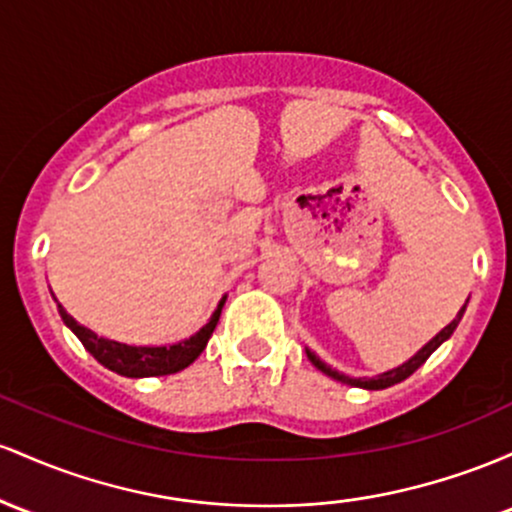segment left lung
Returning a JSON list of instances; mask_svg holds the SVG:
<instances>
[{"mask_svg":"<svg viewBox=\"0 0 512 512\" xmlns=\"http://www.w3.org/2000/svg\"><path fill=\"white\" fill-rule=\"evenodd\" d=\"M467 302H469V300H467ZM467 302H464V307L459 309L457 317L452 319L450 324H447L445 329H442L440 333H435V336L430 338L426 346L418 350L416 355H411V358L406 360V363H401L399 367H392V370L382 372V375H375V377H348V375H343V372L333 370L331 365H326L324 360H321L317 353H312V350H309V348H307V358H309V363L317 367V370L324 372L326 377H331V380H336V382H341V384H350V387H360V389H387V387H394V384L404 382L406 377H411L413 372H416L418 367L426 363L430 355H433L435 350H438V348L442 346V343H445L447 338H450L452 333H455L459 319L464 317V309H467Z\"/></svg>","mask_w":512,"mask_h":512,"instance_id":"obj_1","label":"left lung"}]
</instances>
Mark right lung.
I'll use <instances>...</instances> for the list:
<instances>
[{"label":"right lung","instance_id":"add662e5","mask_svg":"<svg viewBox=\"0 0 512 512\" xmlns=\"http://www.w3.org/2000/svg\"><path fill=\"white\" fill-rule=\"evenodd\" d=\"M225 302L227 295L222 297L220 304H217V309L212 312L210 321L203 329L195 331L191 338H183L179 343H169V346H128V343L111 341V338H103L99 333H94L79 324L77 319L65 312L62 304H57V312H60L67 329L82 341V346L89 350L103 367H108V370L118 372V375L123 377H159L186 370V367L203 353L212 331H215L217 321H220Z\"/></svg>","mask_w":512,"mask_h":512}]
</instances>
